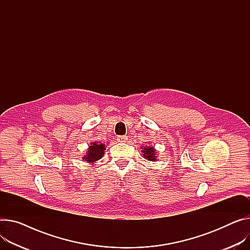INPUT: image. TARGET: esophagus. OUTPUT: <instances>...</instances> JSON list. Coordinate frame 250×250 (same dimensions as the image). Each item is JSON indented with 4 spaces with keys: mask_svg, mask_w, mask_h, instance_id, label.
<instances>
[{
    "mask_svg": "<svg viewBox=\"0 0 250 250\" xmlns=\"http://www.w3.org/2000/svg\"><path fill=\"white\" fill-rule=\"evenodd\" d=\"M117 140H118V142H126L128 140V138L125 135H121V136L117 137Z\"/></svg>",
    "mask_w": 250,
    "mask_h": 250,
    "instance_id": "esophagus-1",
    "label": "esophagus"
}]
</instances>
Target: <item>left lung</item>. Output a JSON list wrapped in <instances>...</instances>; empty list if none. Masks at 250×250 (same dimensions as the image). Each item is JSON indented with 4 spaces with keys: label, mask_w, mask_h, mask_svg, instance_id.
<instances>
[{
    "label": "left lung",
    "mask_w": 250,
    "mask_h": 250,
    "mask_svg": "<svg viewBox=\"0 0 250 250\" xmlns=\"http://www.w3.org/2000/svg\"><path fill=\"white\" fill-rule=\"evenodd\" d=\"M143 157L149 161H154L156 160V156H155V149L153 147H148V148H144L143 149Z\"/></svg>",
    "instance_id": "obj_1"
}]
</instances>
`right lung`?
Listing matches in <instances>:
<instances>
[{"label": "right lung", "mask_w": 250, "mask_h": 250, "mask_svg": "<svg viewBox=\"0 0 250 250\" xmlns=\"http://www.w3.org/2000/svg\"><path fill=\"white\" fill-rule=\"evenodd\" d=\"M104 150H105V145L100 144L95 142L89 146V151L87 153V155H85L84 159L87 162H95L99 159H101L104 155Z\"/></svg>", "instance_id": "right-lung-1"}]
</instances>
